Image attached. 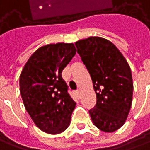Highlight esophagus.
<instances>
[{"label": "esophagus", "mask_w": 150, "mask_h": 150, "mask_svg": "<svg viewBox=\"0 0 150 150\" xmlns=\"http://www.w3.org/2000/svg\"><path fill=\"white\" fill-rule=\"evenodd\" d=\"M75 93L77 94V95H79V93H80V89H77L76 91H75Z\"/></svg>", "instance_id": "34e87169"}]
</instances>
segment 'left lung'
I'll use <instances>...</instances> for the list:
<instances>
[{
	"instance_id": "left-lung-1",
	"label": "left lung",
	"mask_w": 150,
	"mask_h": 150,
	"mask_svg": "<svg viewBox=\"0 0 150 150\" xmlns=\"http://www.w3.org/2000/svg\"><path fill=\"white\" fill-rule=\"evenodd\" d=\"M77 53L88 71L97 94L89 110L94 125L113 132L124 124L132 101L133 83L127 62L106 39L91 36L75 42Z\"/></svg>"
}]
</instances>
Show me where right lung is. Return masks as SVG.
Listing matches in <instances>:
<instances>
[{
  "mask_svg": "<svg viewBox=\"0 0 150 150\" xmlns=\"http://www.w3.org/2000/svg\"><path fill=\"white\" fill-rule=\"evenodd\" d=\"M76 53L74 44L42 46L24 66L19 77L20 93L31 119L46 133L67 128L75 107L62 72Z\"/></svg>",
  "mask_w": 150,
  "mask_h": 150,
  "instance_id": "1",
  "label": "right lung"
}]
</instances>
